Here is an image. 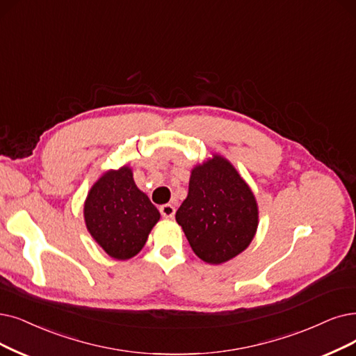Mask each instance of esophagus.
<instances>
[{
  "label": "esophagus",
  "mask_w": 356,
  "mask_h": 356,
  "mask_svg": "<svg viewBox=\"0 0 356 356\" xmlns=\"http://www.w3.org/2000/svg\"><path fill=\"white\" fill-rule=\"evenodd\" d=\"M159 211H161V215L163 218L170 219V218H174V215H175V207L172 204H163V206L159 207Z\"/></svg>",
  "instance_id": "esophagus-1"
}]
</instances>
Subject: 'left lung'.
<instances>
[{
  "mask_svg": "<svg viewBox=\"0 0 356 356\" xmlns=\"http://www.w3.org/2000/svg\"><path fill=\"white\" fill-rule=\"evenodd\" d=\"M175 219L198 257L220 264L250 245L257 229L259 210L254 194L235 168L215 156L194 168L188 195Z\"/></svg>",
  "mask_w": 356,
  "mask_h": 356,
  "instance_id": "left-lung-1",
  "label": "left lung"
}]
</instances>
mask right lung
Wrapping results in <instances>:
<instances>
[{
  "label": "right lung",
  "instance_id": "right-lung-1",
  "mask_svg": "<svg viewBox=\"0 0 356 356\" xmlns=\"http://www.w3.org/2000/svg\"><path fill=\"white\" fill-rule=\"evenodd\" d=\"M159 218L158 209L137 188L127 166L106 172L92 187L84 204L89 232L117 260L134 257Z\"/></svg>",
  "mask_w": 356,
  "mask_h": 356
}]
</instances>
